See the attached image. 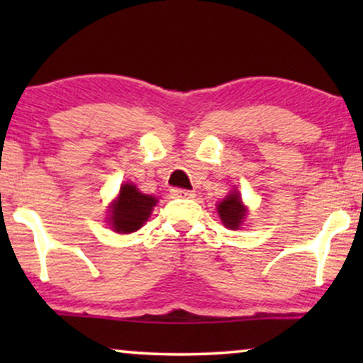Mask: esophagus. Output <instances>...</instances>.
Returning <instances> with one entry per match:
<instances>
[{"mask_svg":"<svg viewBox=\"0 0 363 363\" xmlns=\"http://www.w3.org/2000/svg\"><path fill=\"white\" fill-rule=\"evenodd\" d=\"M172 195L175 198H195V191L182 190V188H173Z\"/></svg>","mask_w":363,"mask_h":363,"instance_id":"esophagus-1","label":"esophagus"}]
</instances>
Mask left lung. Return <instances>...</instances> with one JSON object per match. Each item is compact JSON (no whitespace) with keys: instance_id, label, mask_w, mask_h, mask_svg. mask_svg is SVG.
I'll return each mask as SVG.
<instances>
[{"instance_id":"obj_1","label":"left lung","mask_w":363,"mask_h":363,"mask_svg":"<svg viewBox=\"0 0 363 363\" xmlns=\"http://www.w3.org/2000/svg\"><path fill=\"white\" fill-rule=\"evenodd\" d=\"M218 215H220V220L223 225H225L228 230H238L242 225L246 218V206L242 205L241 201V195L238 190H233L230 195H226V198L223 201H220L216 205Z\"/></svg>"}]
</instances>
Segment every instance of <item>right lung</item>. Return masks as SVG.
Instances as JSON below:
<instances>
[{
	"label": "right lung",
	"instance_id": "1",
	"mask_svg": "<svg viewBox=\"0 0 363 363\" xmlns=\"http://www.w3.org/2000/svg\"><path fill=\"white\" fill-rule=\"evenodd\" d=\"M155 205V196L143 195L133 183H123L121 193L108 210V225L113 231L123 235L140 230L143 223L150 218Z\"/></svg>",
	"mask_w": 363,
	"mask_h": 363
}]
</instances>
